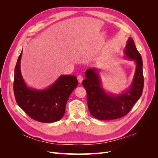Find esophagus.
<instances>
[{
  "label": "esophagus",
  "mask_w": 158,
  "mask_h": 158,
  "mask_svg": "<svg viewBox=\"0 0 158 158\" xmlns=\"http://www.w3.org/2000/svg\"><path fill=\"white\" fill-rule=\"evenodd\" d=\"M77 79H78V82L80 83V84H81L82 83V80H83V77L82 76H80V75H79V76H78V77H77Z\"/></svg>",
  "instance_id": "obj_1"
}]
</instances>
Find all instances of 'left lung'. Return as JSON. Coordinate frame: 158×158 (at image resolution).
<instances>
[{
  "label": "left lung",
  "instance_id": "obj_1",
  "mask_svg": "<svg viewBox=\"0 0 158 158\" xmlns=\"http://www.w3.org/2000/svg\"><path fill=\"white\" fill-rule=\"evenodd\" d=\"M125 58L136 64L135 73L130 87L120 94L106 92L103 87L98 69H89L82 85L87 92L89 111L99 120H113L125 116L141 97L144 88L142 59L131 37L127 41L124 50Z\"/></svg>",
  "mask_w": 158,
  "mask_h": 158
}]
</instances>
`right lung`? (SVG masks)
Listing matches in <instances>:
<instances>
[{
	"instance_id": "1",
	"label": "right lung",
	"mask_w": 158,
	"mask_h": 158,
	"mask_svg": "<svg viewBox=\"0 0 158 158\" xmlns=\"http://www.w3.org/2000/svg\"><path fill=\"white\" fill-rule=\"evenodd\" d=\"M22 54V51L14 69V92L18 105L37 121L50 123L59 121L65 113L70 95L77 86V78L73 75H61L46 89L28 87L21 74Z\"/></svg>"
}]
</instances>
